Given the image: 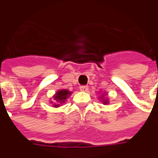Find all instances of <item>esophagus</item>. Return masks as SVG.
I'll return each mask as SVG.
<instances>
[{"label":"esophagus","instance_id":"1","mask_svg":"<svg viewBox=\"0 0 158 158\" xmlns=\"http://www.w3.org/2000/svg\"><path fill=\"white\" fill-rule=\"evenodd\" d=\"M88 86H86V85H82V86H80L79 87V89L81 90V91H84V92H86L87 90H88Z\"/></svg>","mask_w":158,"mask_h":158}]
</instances>
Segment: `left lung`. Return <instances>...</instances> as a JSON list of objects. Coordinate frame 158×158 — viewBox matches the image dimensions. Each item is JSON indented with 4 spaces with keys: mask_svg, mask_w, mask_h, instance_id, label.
Listing matches in <instances>:
<instances>
[{
    "mask_svg": "<svg viewBox=\"0 0 158 158\" xmlns=\"http://www.w3.org/2000/svg\"><path fill=\"white\" fill-rule=\"evenodd\" d=\"M103 95H105V94H103ZM102 97H103V96H102ZM102 102H103V104H107V103H108V100L106 99H102Z\"/></svg>",
    "mask_w": 158,
    "mask_h": 158,
    "instance_id": "left-lung-1",
    "label": "left lung"
}]
</instances>
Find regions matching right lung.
I'll use <instances>...</instances> for the list:
<instances>
[{
    "label": "right lung",
    "mask_w": 158,
    "mask_h": 158,
    "mask_svg": "<svg viewBox=\"0 0 158 158\" xmlns=\"http://www.w3.org/2000/svg\"><path fill=\"white\" fill-rule=\"evenodd\" d=\"M70 95H71V92H70L69 90H68V89H60V90H58V91L54 95V96H53L54 100L57 102V104H56V103L54 104V106H55V107L60 106V104H58V103L65 102L67 98H68Z\"/></svg>",
    "instance_id": "1"
}]
</instances>
